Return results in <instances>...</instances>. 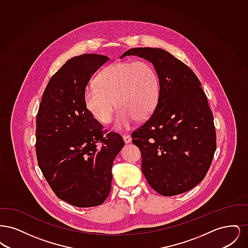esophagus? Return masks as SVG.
Here are the masks:
<instances>
[{"label":"esophagus","instance_id":"1","mask_svg":"<svg viewBox=\"0 0 248 248\" xmlns=\"http://www.w3.org/2000/svg\"><path fill=\"white\" fill-rule=\"evenodd\" d=\"M123 139H124V141L125 144H128V143L132 141V138L130 137L129 135H124Z\"/></svg>","mask_w":248,"mask_h":248}]
</instances>
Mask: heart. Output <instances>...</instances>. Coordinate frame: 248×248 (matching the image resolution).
<instances>
[{
    "mask_svg": "<svg viewBox=\"0 0 248 248\" xmlns=\"http://www.w3.org/2000/svg\"><path fill=\"white\" fill-rule=\"evenodd\" d=\"M161 84L154 65L147 60L119 61L97 74L95 85L84 92V103L101 124L111 122L118 105L116 129H127L137 120L149 118L158 106ZM118 104L116 105V103Z\"/></svg>",
    "mask_w": 248,
    "mask_h": 248,
    "instance_id": "b5f03b06",
    "label": "heart"
}]
</instances>
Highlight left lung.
<instances>
[{"label":"left lung","instance_id":"left-lung-1","mask_svg":"<svg viewBox=\"0 0 248 248\" xmlns=\"http://www.w3.org/2000/svg\"><path fill=\"white\" fill-rule=\"evenodd\" d=\"M125 56L149 60L159 75L161 94L150 119L132 133L140 150L149 185L163 196L181 194L204 178L217 148L213 113L199 79L161 48H132Z\"/></svg>","mask_w":248,"mask_h":248}]
</instances>
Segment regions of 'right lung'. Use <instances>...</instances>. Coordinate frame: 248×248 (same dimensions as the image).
Listing matches in <instances>:
<instances>
[{
  "label": "right lung",
  "mask_w": 248,
  "mask_h": 248,
  "mask_svg": "<svg viewBox=\"0 0 248 248\" xmlns=\"http://www.w3.org/2000/svg\"><path fill=\"white\" fill-rule=\"evenodd\" d=\"M96 54L69 59L50 79L36 117V155L59 199L77 207L102 204L111 188L113 161L124 146L84 103L92 75L108 60Z\"/></svg>",
  "instance_id": "1"
}]
</instances>
